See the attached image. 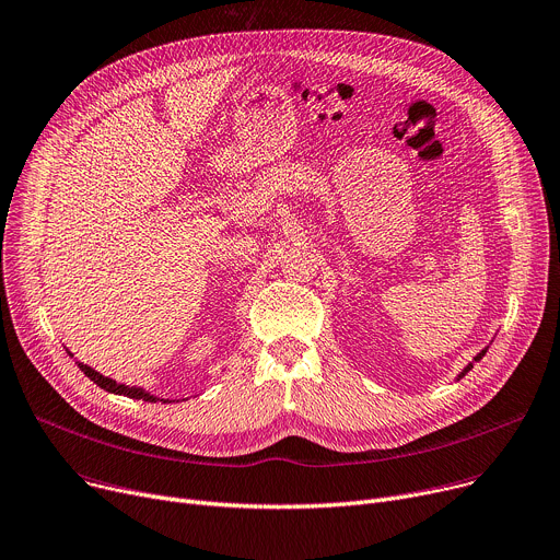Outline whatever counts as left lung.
I'll return each mask as SVG.
<instances>
[{
    "label": "left lung",
    "mask_w": 560,
    "mask_h": 560,
    "mask_svg": "<svg viewBox=\"0 0 560 560\" xmlns=\"http://www.w3.org/2000/svg\"><path fill=\"white\" fill-rule=\"evenodd\" d=\"M483 353H487V349H483V351H479V353H477V355H475V362H479V360H481V358H483ZM470 369H472V362H470V364H468V366H466V369H464V371H462V374H459V378H464V376H466V374H468V371H470Z\"/></svg>",
    "instance_id": "1"
}]
</instances>
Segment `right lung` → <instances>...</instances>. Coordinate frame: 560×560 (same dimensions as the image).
Masks as SVG:
<instances>
[{"instance_id": "obj_1", "label": "right lung", "mask_w": 560, "mask_h": 560, "mask_svg": "<svg viewBox=\"0 0 560 560\" xmlns=\"http://www.w3.org/2000/svg\"><path fill=\"white\" fill-rule=\"evenodd\" d=\"M79 366H81V371H83V374H85L92 383H96L101 389H105V392H109V394H119V396H128V398L145 400V402L164 400V398H158V396H153L151 392H145V389H141V387H128V385H121V383H117V381H112V378L98 374V371H94L92 366H88V364H83V362H79ZM164 402H168V400H164Z\"/></svg>"}]
</instances>
